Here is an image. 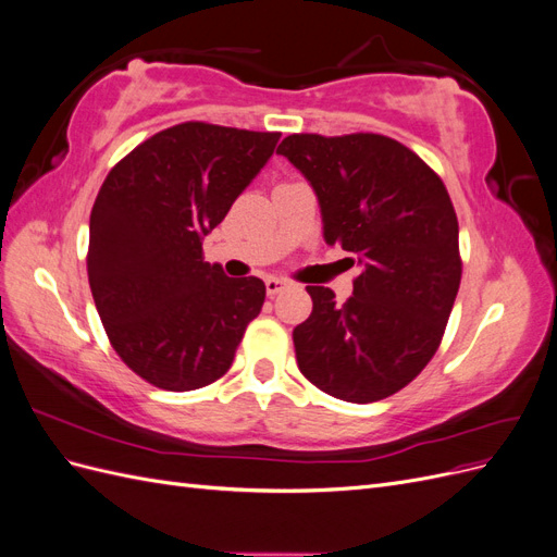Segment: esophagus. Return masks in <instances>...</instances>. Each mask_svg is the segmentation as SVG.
I'll list each match as a JSON object with an SVG mask.
<instances>
[{"label":"esophagus","mask_w":557,"mask_h":557,"mask_svg":"<svg viewBox=\"0 0 557 557\" xmlns=\"http://www.w3.org/2000/svg\"><path fill=\"white\" fill-rule=\"evenodd\" d=\"M264 285H267V295L269 297H274V295H278V293H283L285 288H288V281L285 278H276V276H269L267 281H264Z\"/></svg>","instance_id":"esophagus-1"}]
</instances>
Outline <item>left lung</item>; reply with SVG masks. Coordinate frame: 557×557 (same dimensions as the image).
<instances>
[{"label": "left lung", "mask_w": 557, "mask_h": 557, "mask_svg": "<svg viewBox=\"0 0 557 557\" xmlns=\"http://www.w3.org/2000/svg\"><path fill=\"white\" fill-rule=\"evenodd\" d=\"M276 153L313 185L325 242L362 267L344 305L307 285L313 311L293 332L299 372L344 401L391 397L432 360L460 288L446 185L411 148L372 132L290 134Z\"/></svg>", "instance_id": "obj_1"}]
</instances>
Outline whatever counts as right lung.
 Returning <instances> with one entry per match:
<instances>
[{"label": "right lung", "instance_id": "obj_1", "mask_svg": "<svg viewBox=\"0 0 557 557\" xmlns=\"http://www.w3.org/2000/svg\"><path fill=\"white\" fill-rule=\"evenodd\" d=\"M278 132L201 121L166 127L117 162L90 213L88 281L113 350L150 385L221 379L264 305L256 276L227 278L201 239L272 158Z\"/></svg>", "mask_w": 557, "mask_h": 557}]
</instances>
